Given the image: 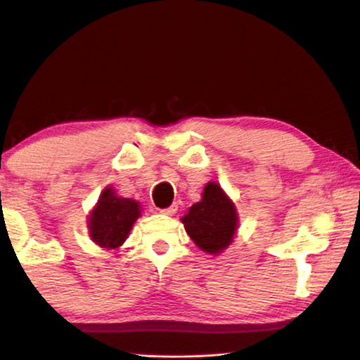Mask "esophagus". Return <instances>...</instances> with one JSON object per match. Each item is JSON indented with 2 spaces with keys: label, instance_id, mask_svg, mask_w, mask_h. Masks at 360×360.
<instances>
[{
  "label": "esophagus",
  "instance_id": "obj_1",
  "mask_svg": "<svg viewBox=\"0 0 360 360\" xmlns=\"http://www.w3.org/2000/svg\"><path fill=\"white\" fill-rule=\"evenodd\" d=\"M176 211H178V206L176 205H172L169 208H165V210H160L162 214H165V216H174Z\"/></svg>",
  "mask_w": 360,
  "mask_h": 360
}]
</instances>
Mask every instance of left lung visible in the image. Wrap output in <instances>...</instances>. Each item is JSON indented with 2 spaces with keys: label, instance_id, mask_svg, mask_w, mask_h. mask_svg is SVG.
Listing matches in <instances>:
<instances>
[{
  "label": "left lung",
  "instance_id": "8db88e82",
  "mask_svg": "<svg viewBox=\"0 0 360 360\" xmlns=\"http://www.w3.org/2000/svg\"><path fill=\"white\" fill-rule=\"evenodd\" d=\"M203 197L181 217L186 231L202 251L219 254L227 249L238 229L235 205L217 182H208Z\"/></svg>",
  "mask_w": 360,
  "mask_h": 360
}]
</instances>
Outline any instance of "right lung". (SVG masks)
Instances as JSON below:
<instances>
[{
	"label": "right lung",
	"instance_id": "obj_1",
	"mask_svg": "<svg viewBox=\"0 0 360 360\" xmlns=\"http://www.w3.org/2000/svg\"><path fill=\"white\" fill-rule=\"evenodd\" d=\"M139 216L141 210L138 202L117 197L111 187H106L90 212L89 233L98 246L117 249L124 245Z\"/></svg>",
	"mask_w": 360,
	"mask_h": 360
}]
</instances>
